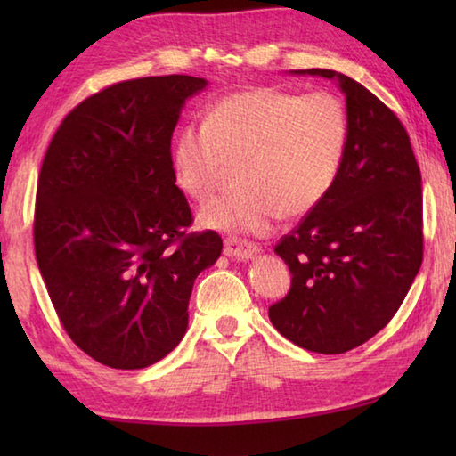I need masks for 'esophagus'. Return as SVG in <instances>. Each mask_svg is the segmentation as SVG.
Segmentation results:
<instances>
[{
  "label": "esophagus",
  "instance_id": "esophagus-1",
  "mask_svg": "<svg viewBox=\"0 0 456 456\" xmlns=\"http://www.w3.org/2000/svg\"><path fill=\"white\" fill-rule=\"evenodd\" d=\"M227 257H233L237 261H247L256 257L259 253V247L251 241H243V239L237 237H227L225 239V249H223Z\"/></svg>",
  "mask_w": 456,
  "mask_h": 456
}]
</instances>
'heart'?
I'll use <instances>...</instances> for the list:
<instances>
[{"instance_id": "1", "label": "heart", "mask_w": 456, "mask_h": 456, "mask_svg": "<svg viewBox=\"0 0 456 456\" xmlns=\"http://www.w3.org/2000/svg\"><path fill=\"white\" fill-rule=\"evenodd\" d=\"M348 138V108L328 90H243L219 100L203 122H189L176 133L175 181L203 203L219 189L229 165H239L241 189L205 205L199 223L261 235L281 215L302 217L323 203L338 181Z\"/></svg>"}]
</instances>
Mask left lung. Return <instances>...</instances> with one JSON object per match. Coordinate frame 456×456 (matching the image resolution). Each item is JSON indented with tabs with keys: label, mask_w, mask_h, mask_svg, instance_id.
Here are the masks:
<instances>
[{
	"label": "left lung",
	"mask_w": 456,
	"mask_h": 456,
	"mask_svg": "<svg viewBox=\"0 0 456 456\" xmlns=\"http://www.w3.org/2000/svg\"><path fill=\"white\" fill-rule=\"evenodd\" d=\"M296 72L339 82L350 138L334 189L275 245L291 288L269 320L299 348L344 354L395 318L419 273L420 168L403 122L368 88L334 70Z\"/></svg>",
	"instance_id": "8db88e82"
}]
</instances>
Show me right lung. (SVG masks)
Instances as JSON below:
<instances>
[{
	"label": "right lung",
	"mask_w": 456,
	"mask_h": 456,
	"mask_svg": "<svg viewBox=\"0 0 456 456\" xmlns=\"http://www.w3.org/2000/svg\"><path fill=\"white\" fill-rule=\"evenodd\" d=\"M207 86L171 74L106 86L72 108L37 176L34 247L72 342L110 368L165 358L187 331L197 275L217 231H189L171 141L184 100Z\"/></svg>",
	"instance_id": "1"
}]
</instances>
